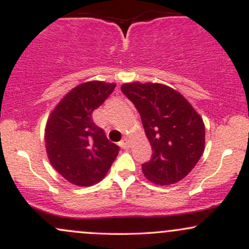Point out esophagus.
Listing matches in <instances>:
<instances>
[{
  "instance_id": "esophagus-1",
  "label": "esophagus",
  "mask_w": 249,
  "mask_h": 249,
  "mask_svg": "<svg viewBox=\"0 0 249 249\" xmlns=\"http://www.w3.org/2000/svg\"><path fill=\"white\" fill-rule=\"evenodd\" d=\"M119 146H121L122 148H128L130 147V141H128L127 138L122 139V141L119 142Z\"/></svg>"
}]
</instances>
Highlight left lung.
<instances>
[{
  "label": "left lung",
  "instance_id": "8db88e82",
  "mask_svg": "<svg viewBox=\"0 0 249 249\" xmlns=\"http://www.w3.org/2000/svg\"><path fill=\"white\" fill-rule=\"evenodd\" d=\"M122 91L138 110L153 150L142 165L145 178L161 186L184 179L205 150L201 116L181 93L160 83H124Z\"/></svg>",
  "mask_w": 249,
  "mask_h": 249
}]
</instances>
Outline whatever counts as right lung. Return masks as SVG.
<instances>
[{"label":"right lung","mask_w":249,"mask_h":249,"mask_svg":"<svg viewBox=\"0 0 249 249\" xmlns=\"http://www.w3.org/2000/svg\"><path fill=\"white\" fill-rule=\"evenodd\" d=\"M116 83L90 81L70 90L51 111L44 130L53 167L76 186L104 179L119 147L92 121V112L115 90Z\"/></svg>","instance_id":"obj_1"}]
</instances>
